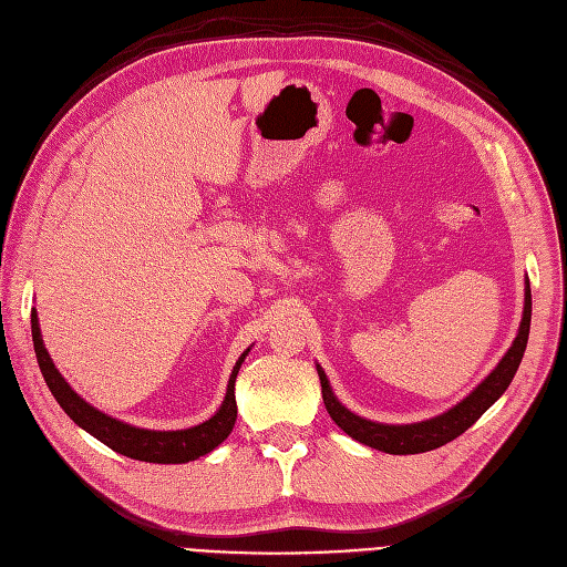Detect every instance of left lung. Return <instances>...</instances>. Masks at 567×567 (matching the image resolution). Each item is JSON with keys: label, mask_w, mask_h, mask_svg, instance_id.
I'll use <instances>...</instances> for the list:
<instances>
[{"label": "left lung", "mask_w": 567, "mask_h": 567, "mask_svg": "<svg viewBox=\"0 0 567 567\" xmlns=\"http://www.w3.org/2000/svg\"><path fill=\"white\" fill-rule=\"evenodd\" d=\"M530 312H533L530 282L526 280L523 318H520V324H518L516 339H514L512 348L505 352V358L497 362V367L465 396L463 402H457L449 411L430 417V421H421V423L388 425V423L367 421V417L352 413L350 409H346L339 402V396L333 394L324 369L320 364H316L320 383H322V400H324V406L331 415V421L337 423L348 436H352L354 442L371 446L375 451L392 453V455L425 453V451H434L439 446L453 442L455 436H460L465 430H470L478 421V417L484 415L509 388L514 373H516V369L523 360V352H526V346H528Z\"/></svg>", "instance_id": "8db88e82"}]
</instances>
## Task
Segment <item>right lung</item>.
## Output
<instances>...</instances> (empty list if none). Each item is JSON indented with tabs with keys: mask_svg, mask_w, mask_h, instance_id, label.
<instances>
[{
	"mask_svg": "<svg viewBox=\"0 0 567 567\" xmlns=\"http://www.w3.org/2000/svg\"><path fill=\"white\" fill-rule=\"evenodd\" d=\"M32 341H34V352H37L41 375H44V381L51 394L55 396V402L62 406V411H65L81 430H86L97 439V442H102L104 446H110L112 451L125 457L142 460V463L182 465V463H188V460H198L200 455L215 451L236 425V415H238L236 379L249 348L240 354L234 371H230L226 396L213 417H207L205 423L186 427V430H144L102 413L100 409L91 406L81 394L72 390V385L62 379V373L55 369L51 354L44 346V339H41L39 318L34 308H32Z\"/></svg>",
	"mask_w": 567,
	"mask_h": 567,
	"instance_id": "1",
	"label": "right lung"
}]
</instances>
